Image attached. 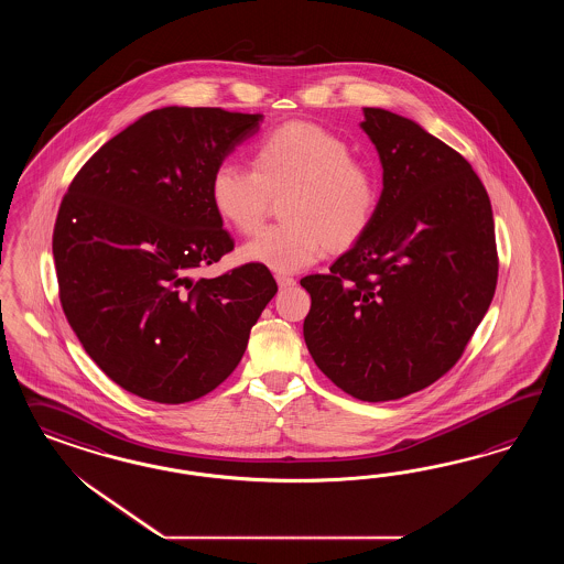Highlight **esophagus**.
Here are the masks:
<instances>
[{"instance_id": "esophagus-1", "label": "esophagus", "mask_w": 564, "mask_h": 564, "mask_svg": "<svg viewBox=\"0 0 564 564\" xmlns=\"http://www.w3.org/2000/svg\"><path fill=\"white\" fill-rule=\"evenodd\" d=\"M276 283H279L281 290H288V288L295 285V279L288 276V274H276Z\"/></svg>"}]
</instances>
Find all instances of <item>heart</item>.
I'll list each match as a JSON object with an SVG mask.
<instances>
[{"label":"heart","mask_w":564,"mask_h":564,"mask_svg":"<svg viewBox=\"0 0 564 564\" xmlns=\"http://www.w3.org/2000/svg\"><path fill=\"white\" fill-rule=\"evenodd\" d=\"M208 196L217 217L238 234H252L281 198V225L260 231L239 250L243 262L295 273L330 252H347L366 238L380 206V180L341 137L310 121H290L260 137L252 170L223 161Z\"/></svg>","instance_id":"obj_1"}]
</instances>
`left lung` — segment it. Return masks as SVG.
<instances>
[{
	"mask_svg": "<svg viewBox=\"0 0 564 564\" xmlns=\"http://www.w3.org/2000/svg\"><path fill=\"white\" fill-rule=\"evenodd\" d=\"M382 163L366 238L328 274L300 283L316 366L359 401H393L436 382L463 356L495 297V219L476 171L403 116L366 107Z\"/></svg>",
	"mask_w": 564,
	"mask_h": 564,
	"instance_id": "1",
	"label": "left lung"
}]
</instances>
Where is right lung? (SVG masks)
<instances>
[{"instance_id":"obj_1","label":"right lung","mask_w":564,"mask_h":564,"mask_svg":"<svg viewBox=\"0 0 564 564\" xmlns=\"http://www.w3.org/2000/svg\"><path fill=\"white\" fill-rule=\"evenodd\" d=\"M260 121L221 107L154 109L69 184L53 229L59 302L86 354L128 393L175 405L217 389L276 293L252 262L194 279L234 250L208 182Z\"/></svg>"}]
</instances>
